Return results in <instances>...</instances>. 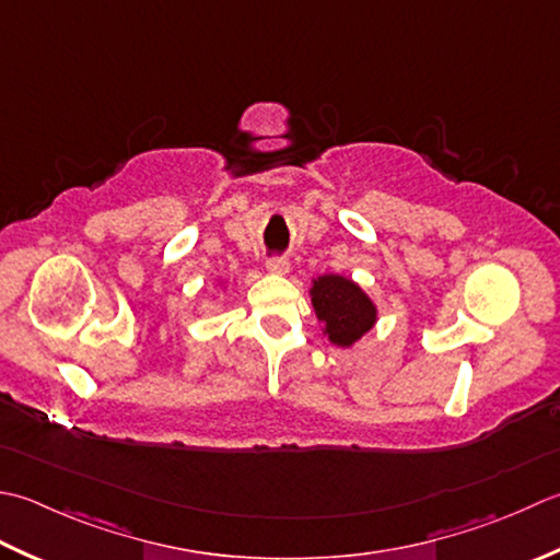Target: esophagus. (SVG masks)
I'll return each instance as SVG.
<instances>
[{
	"mask_svg": "<svg viewBox=\"0 0 560 560\" xmlns=\"http://www.w3.org/2000/svg\"><path fill=\"white\" fill-rule=\"evenodd\" d=\"M267 269H269L271 273H277V277H287V273L291 271L287 257H271V259L267 261Z\"/></svg>",
	"mask_w": 560,
	"mask_h": 560,
	"instance_id": "1",
	"label": "esophagus"
}]
</instances>
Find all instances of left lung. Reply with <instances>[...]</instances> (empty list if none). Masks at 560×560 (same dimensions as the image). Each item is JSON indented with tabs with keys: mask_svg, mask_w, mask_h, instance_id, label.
<instances>
[{
	"mask_svg": "<svg viewBox=\"0 0 560 560\" xmlns=\"http://www.w3.org/2000/svg\"><path fill=\"white\" fill-rule=\"evenodd\" d=\"M311 301L325 335L337 347H352L376 325V305L352 279L323 273L313 279Z\"/></svg>",
	"mask_w": 560,
	"mask_h": 560,
	"instance_id": "left-lung-1",
	"label": "left lung"
}]
</instances>
